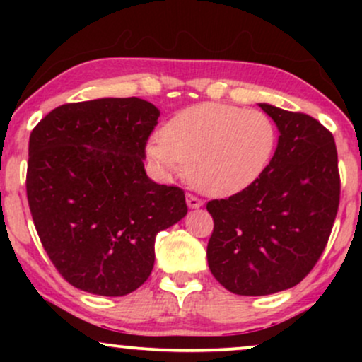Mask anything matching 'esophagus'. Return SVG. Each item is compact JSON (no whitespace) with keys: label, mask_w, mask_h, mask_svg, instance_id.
<instances>
[{"label":"esophagus","mask_w":362,"mask_h":362,"mask_svg":"<svg viewBox=\"0 0 362 362\" xmlns=\"http://www.w3.org/2000/svg\"><path fill=\"white\" fill-rule=\"evenodd\" d=\"M185 201H187V206H189L190 209H197V207H201L202 204H204V202H202L201 199L195 197V195H192V194H187Z\"/></svg>","instance_id":"obj_1"}]
</instances>
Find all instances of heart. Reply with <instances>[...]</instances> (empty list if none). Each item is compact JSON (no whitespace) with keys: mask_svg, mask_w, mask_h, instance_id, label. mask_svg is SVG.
Wrapping results in <instances>:
<instances>
[{"mask_svg":"<svg viewBox=\"0 0 362 362\" xmlns=\"http://www.w3.org/2000/svg\"><path fill=\"white\" fill-rule=\"evenodd\" d=\"M276 143V126L265 112L201 103L173 115L160 138L148 144L146 155L161 175H180L187 165L195 189L233 195L265 172Z\"/></svg>","mask_w":362,"mask_h":362,"instance_id":"obj_1","label":"heart"}]
</instances>
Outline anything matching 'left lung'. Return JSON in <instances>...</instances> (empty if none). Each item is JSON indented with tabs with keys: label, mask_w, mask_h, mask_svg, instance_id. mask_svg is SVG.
Returning <instances> with one entry per match:
<instances>
[{
	"label": "left lung",
	"mask_w": 362,
	"mask_h": 362,
	"mask_svg": "<svg viewBox=\"0 0 362 362\" xmlns=\"http://www.w3.org/2000/svg\"><path fill=\"white\" fill-rule=\"evenodd\" d=\"M279 131L277 148L250 187L207 202L214 230L207 264L242 296L296 286L315 267L339 209L340 178L332 132L300 112L259 103Z\"/></svg>",
	"instance_id": "8db88e82"
}]
</instances>
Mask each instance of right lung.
Masks as SVG:
<instances>
[{"instance_id":"add662e5","label":"right lung","mask_w":362,"mask_h":362,"mask_svg":"<svg viewBox=\"0 0 362 362\" xmlns=\"http://www.w3.org/2000/svg\"><path fill=\"white\" fill-rule=\"evenodd\" d=\"M160 110L97 98L49 112L28 141L27 197L44 250L69 284L126 296L155 265V238L187 214L185 194L146 175Z\"/></svg>"}]
</instances>
